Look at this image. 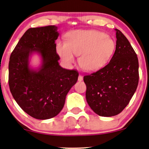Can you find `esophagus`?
Segmentation results:
<instances>
[{"instance_id":"esophagus-1","label":"esophagus","mask_w":149,"mask_h":149,"mask_svg":"<svg viewBox=\"0 0 149 149\" xmlns=\"http://www.w3.org/2000/svg\"><path fill=\"white\" fill-rule=\"evenodd\" d=\"M78 80L79 81H82V80H83V76H82V75H81V74L79 75Z\"/></svg>"}]
</instances>
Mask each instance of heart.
<instances>
[{"label": "heart", "instance_id": "1", "mask_svg": "<svg viewBox=\"0 0 149 149\" xmlns=\"http://www.w3.org/2000/svg\"><path fill=\"white\" fill-rule=\"evenodd\" d=\"M116 44L105 33L96 30H75L67 36L66 43L57 44V52L67 63L74 61V54L80 56L79 63L86 71L100 70L109 61Z\"/></svg>", "mask_w": 149, "mask_h": 149}]
</instances>
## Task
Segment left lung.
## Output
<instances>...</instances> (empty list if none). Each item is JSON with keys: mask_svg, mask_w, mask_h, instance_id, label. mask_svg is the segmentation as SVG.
Instances as JSON below:
<instances>
[{"mask_svg": "<svg viewBox=\"0 0 149 149\" xmlns=\"http://www.w3.org/2000/svg\"><path fill=\"white\" fill-rule=\"evenodd\" d=\"M116 31V47L104 68L86 74V97L91 109L102 117L120 113L128 105L139 82L137 54L120 30Z\"/></svg>", "mask_w": 149, "mask_h": 149, "instance_id": "1", "label": "left lung"}]
</instances>
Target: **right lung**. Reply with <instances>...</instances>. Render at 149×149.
<instances>
[{
  "mask_svg": "<svg viewBox=\"0 0 149 149\" xmlns=\"http://www.w3.org/2000/svg\"><path fill=\"white\" fill-rule=\"evenodd\" d=\"M56 29L54 25L28 29L12 51L9 62L8 82L13 97L25 113L38 119L57 115L78 79L77 70L64 69L58 64ZM33 52H39L43 59L38 71L29 68V56Z\"/></svg>",
  "mask_w": 149,
  "mask_h": 149,
  "instance_id": "right-lung-1",
  "label": "right lung"
}]
</instances>
